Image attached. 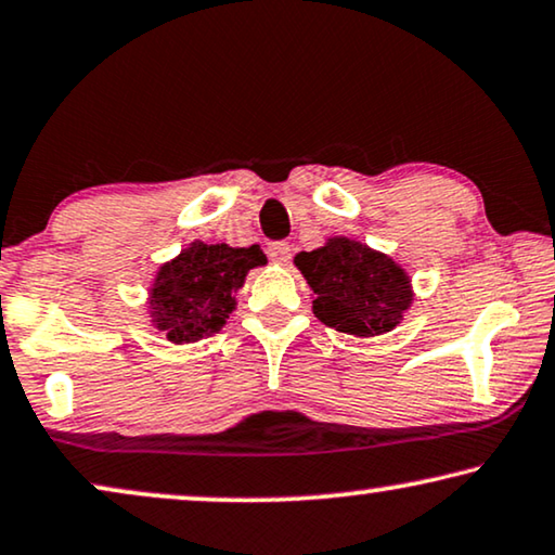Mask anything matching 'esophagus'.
I'll list each match as a JSON object with an SVG mask.
<instances>
[{"label":"esophagus","instance_id":"obj_1","mask_svg":"<svg viewBox=\"0 0 555 555\" xmlns=\"http://www.w3.org/2000/svg\"><path fill=\"white\" fill-rule=\"evenodd\" d=\"M269 259L274 263H288V259H292V246L286 241H274L269 246Z\"/></svg>","mask_w":555,"mask_h":555}]
</instances>
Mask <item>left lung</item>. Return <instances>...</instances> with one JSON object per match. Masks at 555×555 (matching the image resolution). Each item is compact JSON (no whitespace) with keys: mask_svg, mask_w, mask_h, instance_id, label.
<instances>
[{"mask_svg":"<svg viewBox=\"0 0 555 555\" xmlns=\"http://www.w3.org/2000/svg\"><path fill=\"white\" fill-rule=\"evenodd\" d=\"M294 263L314 292L319 322L354 337L392 332L415 296L400 263L347 236L296 254Z\"/></svg>","mask_w":555,"mask_h":555,"instance_id":"left-lung-1","label":"left lung"}]
</instances>
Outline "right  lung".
<instances>
[{
  "label": "right lung",
  "mask_w": 555,
  "mask_h": 555,
  "mask_svg": "<svg viewBox=\"0 0 555 555\" xmlns=\"http://www.w3.org/2000/svg\"><path fill=\"white\" fill-rule=\"evenodd\" d=\"M259 246L193 241L176 259L163 263L151 286V322L173 345L214 337L236 309V294L251 269L263 267Z\"/></svg>",
  "instance_id": "obj_1"
}]
</instances>
